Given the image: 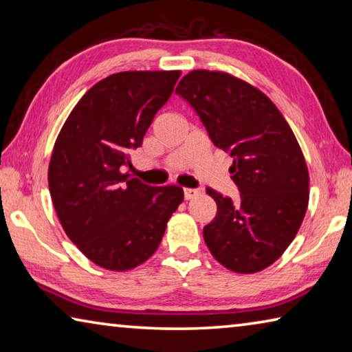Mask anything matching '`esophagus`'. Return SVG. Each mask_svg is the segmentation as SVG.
Returning <instances> with one entry per match:
<instances>
[{"instance_id": "34e87169", "label": "esophagus", "mask_w": 352, "mask_h": 352, "mask_svg": "<svg viewBox=\"0 0 352 352\" xmlns=\"http://www.w3.org/2000/svg\"><path fill=\"white\" fill-rule=\"evenodd\" d=\"M199 195H200L199 189H194V188L184 189V199H186V200H192L195 197H199Z\"/></svg>"}]
</instances>
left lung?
I'll use <instances>...</instances> for the list:
<instances>
[{"label":"left lung","mask_w":352,"mask_h":352,"mask_svg":"<svg viewBox=\"0 0 352 352\" xmlns=\"http://www.w3.org/2000/svg\"><path fill=\"white\" fill-rule=\"evenodd\" d=\"M175 93L192 105L214 146L233 157L239 199L206 189L217 214L204 239L220 264L236 273L272 265L300 230L309 204L305 155L276 105L258 88L222 71L194 69Z\"/></svg>","instance_id":"1"}]
</instances>
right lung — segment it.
I'll return each mask as SVG.
<instances>
[{
  "label": "right lung",
  "instance_id": "1",
  "mask_svg": "<svg viewBox=\"0 0 352 352\" xmlns=\"http://www.w3.org/2000/svg\"><path fill=\"white\" fill-rule=\"evenodd\" d=\"M182 71H122L83 94L58 133L47 170L57 217L71 242L111 272L157 252L183 189L122 174Z\"/></svg>",
  "mask_w": 352,
  "mask_h": 352
}]
</instances>
